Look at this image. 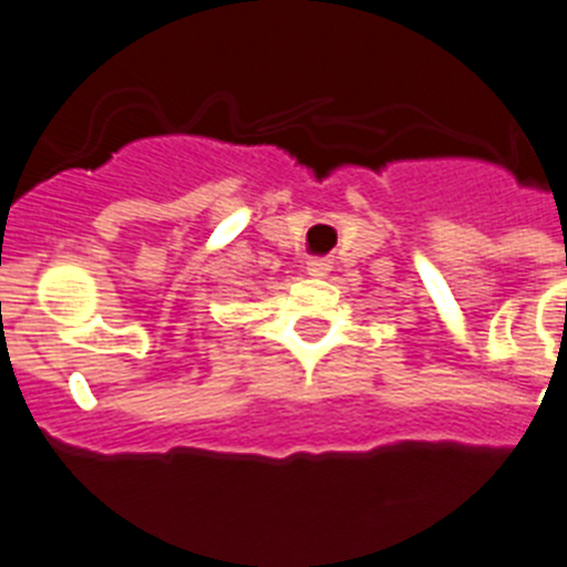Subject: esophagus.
Wrapping results in <instances>:
<instances>
[{
	"label": "esophagus",
	"instance_id": "1",
	"mask_svg": "<svg viewBox=\"0 0 567 567\" xmlns=\"http://www.w3.org/2000/svg\"><path fill=\"white\" fill-rule=\"evenodd\" d=\"M328 270H331V262H328V259H311V262H308V274H311V277H324Z\"/></svg>",
	"mask_w": 567,
	"mask_h": 567
}]
</instances>
